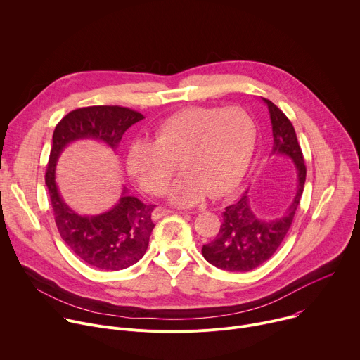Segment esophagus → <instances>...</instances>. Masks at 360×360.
<instances>
[{"label":"esophagus","mask_w":360,"mask_h":360,"mask_svg":"<svg viewBox=\"0 0 360 360\" xmlns=\"http://www.w3.org/2000/svg\"><path fill=\"white\" fill-rule=\"evenodd\" d=\"M172 212L170 210H167V209H165V207H155L154 210H153V213H151V217H153V220H158V219H162V217H165V216H167V214H170Z\"/></svg>","instance_id":"1"}]
</instances>
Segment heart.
Masks as SVG:
<instances>
[{
	"instance_id": "heart-1",
	"label": "heart",
	"mask_w": 360,
	"mask_h": 360,
	"mask_svg": "<svg viewBox=\"0 0 360 360\" xmlns=\"http://www.w3.org/2000/svg\"><path fill=\"white\" fill-rule=\"evenodd\" d=\"M257 127L240 107H188L166 118L153 143L137 141L127 154V169L139 186L163 193L181 163L184 174L169 191L181 207L200 203L207 194H230L245 179L256 148Z\"/></svg>"
}]
</instances>
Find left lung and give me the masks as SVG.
<instances>
[{"label":"left lung","mask_w":360,"mask_h":360,"mask_svg":"<svg viewBox=\"0 0 360 360\" xmlns=\"http://www.w3.org/2000/svg\"><path fill=\"white\" fill-rule=\"evenodd\" d=\"M262 100L267 104L270 114L271 154L286 155L292 160L297 173V188L286 212L274 219L263 220L257 217L250 206L249 190L238 198V202L226 207L216 238L202 249L210 264L226 271H250L273 256L292 226L306 181V166L293 124L270 100Z\"/></svg>","instance_id":"8db88e82"}]
</instances>
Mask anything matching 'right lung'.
<instances>
[{
    "mask_svg": "<svg viewBox=\"0 0 360 360\" xmlns=\"http://www.w3.org/2000/svg\"><path fill=\"white\" fill-rule=\"evenodd\" d=\"M144 115L120 105H93L70 111L57 124L46 173L56 224L63 240L87 264L103 270H123L137 263L146 253L153 205H146L123 188L122 197L110 210L83 216L65 202L56 181L57 160L63 150L77 140H97L112 151L123 134Z\"/></svg>",
    "mask_w": 360,
    "mask_h": 360,
    "instance_id": "obj_1",
    "label": "right lung"
}]
</instances>
